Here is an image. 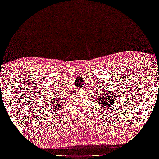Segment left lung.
I'll return each mask as SVG.
<instances>
[{"instance_id": "left-lung-1", "label": "left lung", "mask_w": 159, "mask_h": 159, "mask_svg": "<svg viewBox=\"0 0 159 159\" xmlns=\"http://www.w3.org/2000/svg\"><path fill=\"white\" fill-rule=\"evenodd\" d=\"M101 93V92H100ZM101 97H100V99H99V103L102 105L103 107H109L110 106H113V102H114L115 103L116 102V96L114 95V93L112 92H109L108 91H105L103 93H101ZM115 98V99L114 100V98Z\"/></svg>"}]
</instances>
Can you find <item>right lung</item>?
I'll use <instances>...</instances> for the list:
<instances>
[{"mask_svg": "<svg viewBox=\"0 0 159 159\" xmlns=\"http://www.w3.org/2000/svg\"><path fill=\"white\" fill-rule=\"evenodd\" d=\"M63 100L62 99V98H60V96L58 97V98H51V100L50 102H48V105H49V108H51V107H52V108H55L56 111L61 110L63 107V106L62 105V101Z\"/></svg>", "mask_w": 159, "mask_h": 159, "instance_id": "right-lung-1", "label": "right lung"}]
</instances>
